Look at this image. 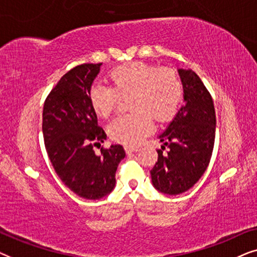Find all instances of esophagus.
<instances>
[{"label":"esophagus","instance_id":"1","mask_svg":"<svg viewBox=\"0 0 257 257\" xmlns=\"http://www.w3.org/2000/svg\"><path fill=\"white\" fill-rule=\"evenodd\" d=\"M138 151V147H135V146H125V152L130 154L132 152H137Z\"/></svg>","mask_w":257,"mask_h":257}]
</instances>
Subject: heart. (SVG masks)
Wrapping results in <instances>:
<instances>
[{"label":"heart","mask_w":257,"mask_h":257,"mask_svg":"<svg viewBox=\"0 0 257 257\" xmlns=\"http://www.w3.org/2000/svg\"><path fill=\"white\" fill-rule=\"evenodd\" d=\"M110 85L93 84L89 92L91 107L100 118H107L118 106L120 97L128 98V114L115 117L108 135L124 145H138L153 130V119L164 124L178 113L184 89L173 70L144 62L115 66L108 72Z\"/></svg>","instance_id":"b5f03b06"}]
</instances>
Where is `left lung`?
Here are the masks:
<instances>
[{"instance_id": "1", "label": "left lung", "mask_w": 257, "mask_h": 257, "mask_svg": "<svg viewBox=\"0 0 257 257\" xmlns=\"http://www.w3.org/2000/svg\"><path fill=\"white\" fill-rule=\"evenodd\" d=\"M184 99L178 114L159 139L166 148L157 150L158 161L151 170L153 186L165 194H181L202 177L212 158L215 140L214 101L200 77L191 69H179Z\"/></svg>"}]
</instances>
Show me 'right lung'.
I'll use <instances>...</instances> for the list:
<instances>
[{"label": "right lung", "instance_id": "1", "mask_svg": "<svg viewBox=\"0 0 257 257\" xmlns=\"http://www.w3.org/2000/svg\"><path fill=\"white\" fill-rule=\"evenodd\" d=\"M101 63L80 64L59 79L43 106L44 145L56 173L66 187L84 199L98 200L112 192L115 171L125 151L121 145L93 147L106 133L98 126L89 92Z\"/></svg>", "mask_w": 257, "mask_h": 257}]
</instances>
